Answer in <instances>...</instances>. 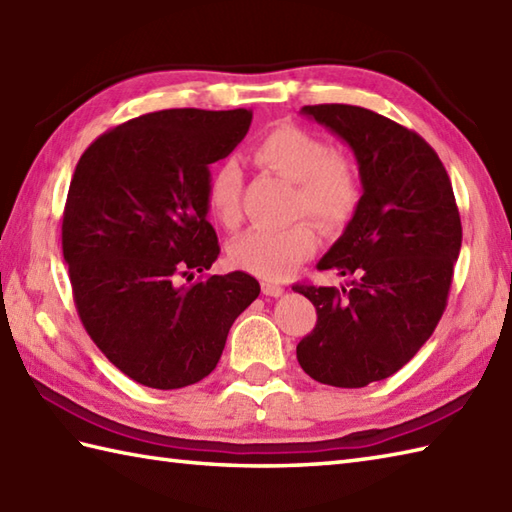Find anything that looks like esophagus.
Instances as JSON below:
<instances>
[{
    "label": "esophagus",
    "instance_id": "esophagus-1",
    "mask_svg": "<svg viewBox=\"0 0 512 512\" xmlns=\"http://www.w3.org/2000/svg\"><path fill=\"white\" fill-rule=\"evenodd\" d=\"M262 292L266 297H281L284 295V286H279V284H273V281H264L262 284Z\"/></svg>",
    "mask_w": 512,
    "mask_h": 512
}]
</instances>
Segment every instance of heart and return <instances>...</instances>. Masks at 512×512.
<instances>
[{
	"instance_id": "obj_1",
	"label": "heart",
	"mask_w": 512,
	"mask_h": 512,
	"mask_svg": "<svg viewBox=\"0 0 512 512\" xmlns=\"http://www.w3.org/2000/svg\"><path fill=\"white\" fill-rule=\"evenodd\" d=\"M259 165L297 184L292 215H308L323 228L343 226L356 211L361 187L354 165L317 134L297 125H279L253 149ZM242 169L224 160L206 184V204L220 224L239 222ZM317 233L308 222L286 228H253L233 239L228 257L233 266L262 279H284L317 250Z\"/></svg>"
}]
</instances>
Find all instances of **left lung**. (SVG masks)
Listing matches in <instances>:
<instances>
[{
	"label": "left lung",
	"mask_w": 512,
	"mask_h": 512,
	"mask_svg": "<svg viewBox=\"0 0 512 512\" xmlns=\"http://www.w3.org/2000/svg\"><path fill=\"white\" fill-rule=\"evenodd\" d=\"M354 151L363 195L319 270L347 286H292L317 308L297 345L310 378L365 387L396 374L436 330L447 308L462 224L447 169L416 132L356 105H306Z\"/></svg>",
	"instance_id": "8db88e82"
}]
</instances>
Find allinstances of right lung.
Wrapping results in <instances>:
<instances>
[{
  "mask_svg": "<svg viewBox=\"0 0 512 512\" xmlns=\"http://www.w3.org/2000/svg\"><path fill=\"white\" fill-rule=\"evenodd\" d=\"M248 110H162L85 149L63 211V259L96 347L136 383L209 376L233 321L259 297L242 270L195 284L220 255L206 204L211 165L242 143Z\"/></svg>",
  "mask_w": 512,
  "mask_h": 512,
  "instance_id": "obj_1",
  "label": "right lung"
}]
</instances>
